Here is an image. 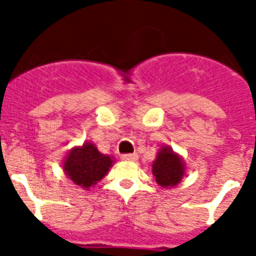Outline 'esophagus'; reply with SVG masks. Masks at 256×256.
Listing matches in <instances>:
<instances>
[{"mask_svg":"<svg viewBox=\"0 0 256 256\" xmlns=\"http://www.w3.org/2000/svg\"><path fill=\"white\" fill-rule=\"evenodd\" d=\"M123 160H128V162H136L137 159H138V155L137 154H123L122 156Z\"/></svg>","mask_w":256,"mask_h":256,"instance_id":"1","label":"esophagus"}]
</instances>
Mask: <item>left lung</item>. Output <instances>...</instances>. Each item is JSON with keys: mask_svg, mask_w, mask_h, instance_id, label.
Returning a JSON list of instances; mask_svg holds the SVG:
<instances>
[{"mask_svg": "<svg viewBox=\"0 0 256 256\" xmlns=\"http://www.w3.org/2000/svg\"><path fill=\"white\" fill-rule=\"evenodd\" d=\"M152 174L155 176L156 182L160 186H174L181 181L184 176L182 159L170 148L164 146L158 154V158L152 164Z\"/></svg>", "mask_w": 256, "mask_h": 256, "instance_id": "1", "label": "left lung"}]
</instances>
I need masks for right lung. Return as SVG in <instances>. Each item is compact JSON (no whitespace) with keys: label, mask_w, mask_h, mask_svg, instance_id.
I'll return each instance as SVG.
<instances>
[{"label":"right lung","mask_w":256,"mask_h":256,"mask_svg":"<svg viewBox=\"0 0 256 256\" xmlns=\"http://www.w3.org/2000/svg\"><path fill=\"white\" fill-rule=\"evenodd\" d=\"M111 156L100 154L94 145L86 142L80 148H74L64 162V172L72 182L88 189L96 185L112 166Z\"/></svg>","instance_id":"1"}]
</instances>
